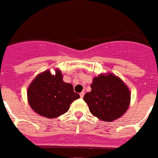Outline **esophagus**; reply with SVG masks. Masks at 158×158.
Returning a JSON list of instances; mask_svg holds the SVG:
<instances>
[{"mask_svg": "<svg viewBox=\"0 0 158 158\" xmlns=\"http://www.w3.org/2000/svg\"><path fill=\"white\" fill-rule=\"evenodd\" d=\"M84 95H85V92H81V93H80V96H81V98H83L84 97Z\"/></svg>", "mask_w": 158, "mask_h": 158, "instance_id": "34e87169", "label": "esophagus"}]
</instances>
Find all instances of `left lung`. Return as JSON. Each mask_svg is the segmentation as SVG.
<instances>
[{
	"mask_svg": "<svg viewBox=\"0 0 158 158\" xmlns=\"http://www.w3.org/2000/svg\"><path fill=\"white\" fill-rule=\"evenodd\" d=\"M91 92L84 100L94 116L105 122H112L126 112L131 102V93L120 78L113 73L93 78Z\"/></svg>",
	"mask_w": 158,
	"mask_h": 158,
	"instance_id": "left-lung-1",
	"label": "left lung"
}]
</instances>
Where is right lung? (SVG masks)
I'll use <instances>...</instances> for the list:
<instances>
[{
  "label": "right lung",
  "mask_w": 158,
  "mask_h": 158,
  "mask_svg": "<svg viewBox=\"0 0 158 158\" xmlns=\"http://www.w3.org/2000/svg\"><path fill=\"white\" fill-rule=\"evenodd\" d=\"M62 78V72L56 69L54 75L47 70L32 81L27 89V100L37 114L48 118H56L67 112L72 102L80 97L72 85L65 83Z\"/></svg>",
  "instance_id": "1"
}]
</instances>
